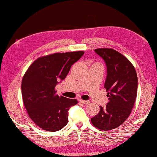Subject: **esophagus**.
I'll list each match as a JSON object with an SVG mask.
<instances>
[{"label": "esophagus", "mask_w": 157, "mask_h": 157, "mask_svg": "<svg viewBox=\"0 0 157 157\" xmlns=\"http://www.w3.org/2000/svg\"><path fill=\"white\" fill-rule=\"evenodd\" d=\"M79 102L82 103V104H84V105H87L90 102V101H88V100H82V99H79Z\"/></svg>", "instance_id": "34e87169"}]
</instances>
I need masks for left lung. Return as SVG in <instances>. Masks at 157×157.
Masks as SVG:
<instances>
[{
	"mask_svg": "<svg viewBox=\"0 0 157 157\" xmlns=\"http://www.w3.org/2000/svg\"><path fill=\"white\" fill-rule=\"evenodd\" d=\"M97 55L105 61L107 75L105 82L109 97L105 108L91 118L92 124L102 131L117 128L128 117L137 92V72L130 61L112 48H97Z\"/></svg>",
	"mask_w": 157,
	"mask_h": 157,
	"instance_id": "8db88e82",
	"label": "left lung"
}]
</instances>
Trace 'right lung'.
I'll return each mask as SVG.
<instances>
[{"label":"right lung","mask_w":157,"mask_h":157,"mask_svg":"<svg viewBox=\"0 0 157 157\" xmlns=\"http://www.w3.org/2000/svg\"><path fill=\"white\" fill-rule=\"evenodd\" d=\"M83 54V51H76L44 56L37 59L24 75V105L33 122L44 131H59L67 124L68 110L78 101L59 96L55 87Z\"/></svg>","instance_id":"add662e5"}]
</instances>
